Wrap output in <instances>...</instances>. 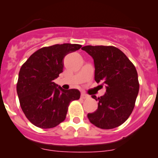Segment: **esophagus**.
Wrapping results in <instances>:
<instances>
[{"label":"esophagus","instance_id":"obj_1","mask_svg":"<svg viewBox=\"0 0 158 158\" xmlns=\"http://www.w3.org/2000/svg\"><path fill=\"white\" fill-rule=\"evenodd\" d=\"M89 97V96L87 95V94H85L84 93H81V99H87V98Z\"/></svg>","mask_w":158,"mask_h":158}]
</instances>
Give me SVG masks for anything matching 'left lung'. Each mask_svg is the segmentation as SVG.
<instances>
[{"label": "left lung", "instance_id": "1", "mask_svg": "<svg viewBox=\"0 0 158 158\" xmlns=\"http://www.w3.org/2000/svg\"><path fill=\"white\" fill-rule=\"evenodd\" d=\"M93 58L94 79L105 85L106 92L98 101V108L88 114L94 126L111 129L126 122L135 108L139 81L135 65L118 48L113 46H85L81 48Z\"/></svg>", "mask_w": 158, "mask_h": 158}]
</instances>
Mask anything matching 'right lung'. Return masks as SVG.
Masks as SVG:
<instances>
[{"label": "right lung", "mask_w": 158, "mask_h": 158, "mask_svg": "<svg viewBox=\"0 0 158 158\" xmlns=\"http://www.w3.org/2000/svg\"><path fill=\"white\" fill-rule=\"evenodd\" d=\"M81 45L55 44L39 49L21 66L17 94L25 116L41 128L57 126L66 118L70 102L80 98L77 89L64 90L54 82L63 71V59Z\"/></svg>", "instance_id": "obj_1"}]
</instances>
